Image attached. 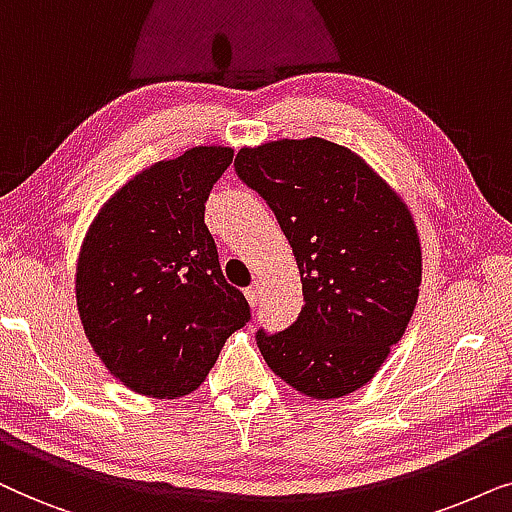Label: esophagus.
I'll return each mask as SVG.
<instances>
[{
	"label": "esophagus",
	"mask_w": 512,
	"mask_h": 512,
	"mask_svg": "<svg viewBox=\"0 0 512 512\" xmlns=\"http://www.w3.org/2000/svg\"><path fill=\"white\" fill-rule=\"evenodd\" d=\"M245 299H248L250 306H255L260 302V283H252L250 288H245Z\"/></svg>",
	"instance_id": "esophagus-1"
}]
</instances>
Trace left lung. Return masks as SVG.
Returning <instances> with one entry per match:
<instances>
[{"label": "left lung", "mask_w": 512, "mask_h": 512, "mask_svg": "<svg viewBox=\"0 0 512 512\" xmlns=\"http://www.w3.org/2000/svg\"><path fill=\"white\" fill-rule=\"evenodd\" d=\"M234 168L274 210L302 276L295 323L257 332L264 360L309 398L358 391L417 306L421 243L410 208L365 159L323 138L243 147Z\"/></svg>", "instance_id": "8db88e82"}]
</instances>
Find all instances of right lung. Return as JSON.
<instances>
[{
	"instance_id": "add662e5",
	"label": "right lung",
	"mask_w": 512,
	"mask_h": 512,
	"mask_svg": "<svg viewBox=\"0 0 512 512\" xmlns=\"http://www.w3.org/2000/svg\"><path fill=\"white\" fill-rule=\"evenodd\" d=\"M231 161V147L201 145L154 163L100 208L81 243L86 339L121 384L147 398L196 391L231 332L250 320L203 222Z\"/></svg>"
}]
</instances>
